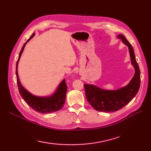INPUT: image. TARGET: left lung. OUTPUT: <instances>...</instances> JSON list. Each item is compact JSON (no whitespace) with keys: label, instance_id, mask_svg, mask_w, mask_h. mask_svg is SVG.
Returning <instances> with one entry per match:
<instances>
[{"label":"left lung","instance_id":"obj_1","mask_svg":"<svg viewBox=\"0 0 151 151\" xmlns=\"http://www.w3.org/2000/svg\"><path fill=\"white\" fill-rule=\"evenodd\" d=\"M118 37L128 46L135 73L128 85L116 90H105L93 84H84L87 101L99 111L114 112L122 108L135 97L140 86V70L136 61L133 47L124 35H119Z\"/></svg>","mask_w":151,"mask_h":151}]
</instances>
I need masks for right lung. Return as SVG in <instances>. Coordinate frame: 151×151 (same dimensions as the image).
<instances>
[{
    "label": "right lung",
    "instance_id": "1",
    "mask_svg": "<svg viewBox=\"0 0 151 151\" xmlns=\"http://www.w3.org/2000/svg\"><path fill=\"white\" fill-rule=\"evenodd\" d=\"M34 36L35 33H33L31 37L27 40V41L24 43V46L22 48V49L20 50L19 56H18V59L17 61L16 75L18 90H19V92L22 97L23 98L25 102H27V104L30 106L31 108L35 110V111L42 113H54L63 108L65 102L66 93H67V84L65 83V79L60 83V86H58V89L56 91V92H55L52 96L47 97H39L32 95L25 90V88L22 86L19 78H18L17 69L18 61H19L22 53L23 52L25 44H26L27 42H28Z\"/></svg>",
    "mask_w": 151,
    "mask_h": 151
}]
</instances>
